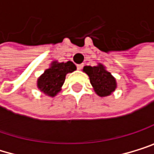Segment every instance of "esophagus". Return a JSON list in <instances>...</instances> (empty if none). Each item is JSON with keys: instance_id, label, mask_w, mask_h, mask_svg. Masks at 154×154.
<instances>
[{"instance_id": "esophagus-1", "label": "esophagus", "mask_w": 154, "mask_h": 154, "mask_svg": "<svg viewBox=\"0 0 154 154\" xmlns=\"http://www.w3.org/2000/svg\"><path fill=\"white\" fill-rule=\"evenodd\" d=\"M78 70H81L82 68H83V64H78Z\"/></svg>"}]
</instances>
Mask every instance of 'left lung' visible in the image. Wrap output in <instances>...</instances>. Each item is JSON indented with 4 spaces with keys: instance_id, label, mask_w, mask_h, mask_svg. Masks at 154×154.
Instances as JSON below:
<instances>
[{
    "instance_id": "left-lung-1",
    "label": "left lung",
    "mask_w": 154,
    "mask_h": 154,
    "mask_svg": "<svg viewBox=\"0 0 154 154\" xmlns=\"http://www.w3.org/2000/svg\"><path fill=\"white\" fill-rule=\"evenodd\" d=\"M83 72L88 75L93 89L98 97H109L117 88L116 78L102 63H98L96 66H85Z\"/></svg>"
}]
</instances>
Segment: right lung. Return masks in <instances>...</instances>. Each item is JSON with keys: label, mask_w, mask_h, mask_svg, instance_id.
<instances>
[{"label": "right lung", "mask_w": 154, "mask_h": 154, "mask_svg": "<svg viewBox=\"0 0 154 154\" xmlns=\"http://www.w3.org/2000/svg\"><path fill=\"white\" fill-rule=\"evenodd\" d=\"M75 70V65L70 60L67 62L53 60L49 67L38 78L37 87L45 96L55 97L61 91L66 75Z\"/></svg>", "instance_id": "obj_1"}]
</instances>
